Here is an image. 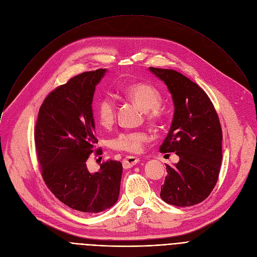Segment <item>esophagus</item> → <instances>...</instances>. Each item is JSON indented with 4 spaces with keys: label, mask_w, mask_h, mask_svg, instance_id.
Masks as SVG:
<instances>
[{
    "label": "esophagus",
    "mask_w": 257,
    "mask_h": 257,
    "mask_svg": "<svg viewBox=\"0 0 257 257\" xmlns=\"http://www.w3.org/2000/svg\"><path fill=\"white\" fill-rule=\"evenodd\" d=\"M139 162V159L136 158V157H126L124 160H123V167L124 169H130L132 168L133 166H135L136 164H138Z\"/></svg>",
    "instance_id": "1"
}]
</instances>
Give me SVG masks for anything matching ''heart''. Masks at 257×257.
<instances>
[{
	"instance_id": "heart-1",
	"label": "heart",
	"mask_w": 257,
	"mask_h": 257,
	"mask_svg": "<svg viewBox=\"0 0 257 257\" xmlns=\"http://www.w3.org/2000/svg\"><path fill=\"white\" fill-rule=\"evenodd\" d=\"M123 94L134 101L145 111V116L151 122H158L163 117L162 93L154 85L148 83H132L123 88ZM95 116L103 128L112 127L116 119V104L109 95L101 96L95 105ZM149 136L144 131H122L112 140L111 146L115 151L131 154L139 153Z\"/></svg>"
}]
</instances>
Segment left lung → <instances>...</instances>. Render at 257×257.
Returning a JSON list of instances; mask_svg holds the SVG:
<instances>
[{"label":"left lung","instance_id":"left-lung-1","mask_svg":"<svg viewBox=\"0 0 257 257\" xmlns=\"http://www.w3.org/2000/svg\"><path fill=\"white\" fill-rule=\"evenodd\" d=\"M150 70L166 83L175 105L160 152L180 158L173 167L166 165L161 198L180 207L198 204L211 193L221 169L223 132L218 116L205 91L189 78L173 69Z\"/></svg>","mask_w":257,"mask_h":257}]
</instances>
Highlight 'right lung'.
Here are the masks:
<instances>
[{
	"instance_id": "right-lung-1",
	"label": "right lung",
	"mask_w": 257,
	"mask_h": 257,
	"mask_svg": "<svg viewBox=\"0 0 257 257\" xmlns=\"http://www.w3.org/2000/svg\"><path fill=\"white\" fill-rule=\"evenodd\" d=\"M105 69L88 71L58 86L40 107L34 129L36 155L43 179L65 205L82 213L101 212L119 197L123 167L107 160L90 173L86 161L96 150L92 98Z\"/></svg>"
}]
</instances>
